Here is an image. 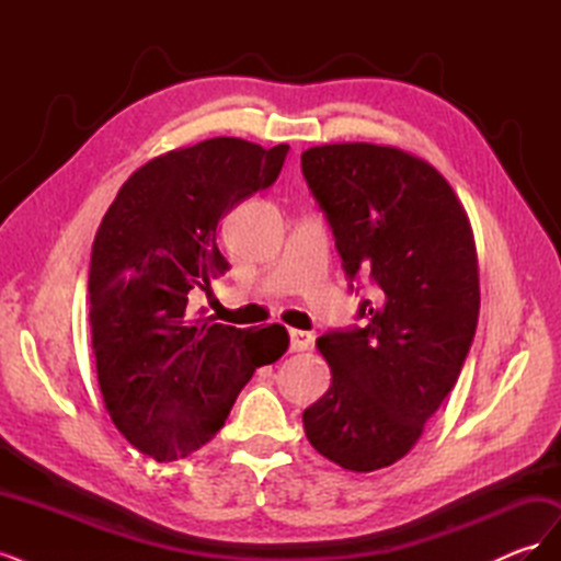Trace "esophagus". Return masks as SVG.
<instances>
[{"label": "esophagus", "mask_w": 561, "mask_h": 561, "mask_svg": "<svg viewBox=\"0 0 561 561\" xmlns=\"http://www.w3.org/2000/svg\"><path fill=\"white\" fill-rule=\"evenodd\" d=\"M313 344V334L307 330H290V351L299 353V351H307Z\"/></svg>", "instance_id": "1"}]
</instances>
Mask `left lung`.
<instances>
[{
	"mask_svg": "<svg viewBox=\"0 0 561 561\" xmlns=\"http://www.w3.org/2000/svg\"><path fill=\"white\" fill-rule=\"evenodd\" d=\"M301 171L348 278L375 285L365 328L318 336L332 383L304 410V433L328 461L371 472L410 454L461 375L480 318L478 248L463 203L412 151L320 145Z\"/></svg>",
	"mask_w": 561,
	"mask_h": 561,
	"instance_id": "obj_1",
	"label": "left lung"
}]
</instances>
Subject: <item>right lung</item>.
Instances as JSON below:
<instances>
[{
  "instance_id": "1",
  "label": "right lung",
  "mask_w": 561,
  "mask_h": 561,
  "mask_svg": "<svg viewBox=\"0 0 561 561\" xmlns=\"http://www.w3.org/2000/svg\"><path fill=\"white\" fill-rule=\"evenodd\" d=\"M287 149L213 138L165 151L124 182L98 227L89 322L100 393L118 433L159 463L210 443L254 369L290 346L283 325L239 330L192 304L229 271L219 219L276 182Z\"/></svg>"
}]
</instances>
